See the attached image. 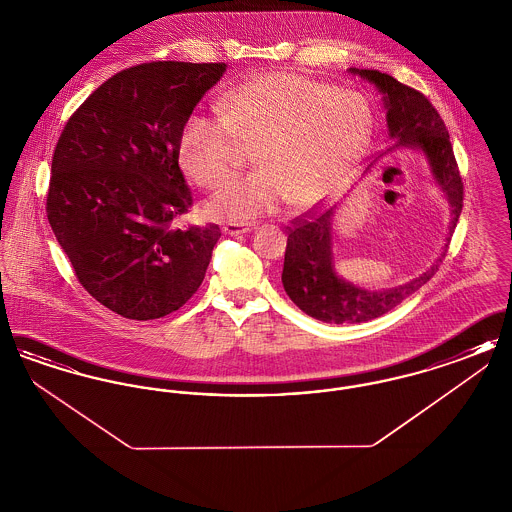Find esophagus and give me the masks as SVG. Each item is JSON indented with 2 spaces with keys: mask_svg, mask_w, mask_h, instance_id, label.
Listing matches in <instances>:
<instances>
[{
  "mask_svg": "<svg viewBox=\"0 0 512 512\" xmlns=\"http://www.w3.org/2000/svg\"><path fill=\"white\" fill-rule=\"evenodd\" d=\"M253 230H257L255 224L230 222V224H224V226H222V232H224L226 236H240V234H249V232H253Z\"/></svg>",
  "mask_w": 512,
  "mask_h": 512,
  "instance_id": "obj_1",
  "label": "esophagus"
}]
</instances>
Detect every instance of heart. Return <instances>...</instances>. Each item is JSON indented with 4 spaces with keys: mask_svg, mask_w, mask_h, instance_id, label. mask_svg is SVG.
<instances>
[{
    "mask_svg": "<svg viewBox=\"0 0 512 512\" xmlns=\"http://www.w3.org/2000/svg\"><path fill=\"white\" fill-rule=\"evenodd\" d=\"M222 115L192 111L178 136V163L197 186L230 184L257 149L263 171L205 205L217 220H249L282 203L313 211L340 194L372 134L366 99L295 73L255 74L222 98Z\"/></svg>",
    "mask_w": 512,
    "mask_h": 512,
    "instance_id": "heart-1",
    "label": "heart"
}]
</instances>
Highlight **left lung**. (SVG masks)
Wrapping results in <instances>:
<instances>
[{"label":"left lung","instance_id":"obj_1","mask_svg":"<svg viewBox=\"0 0 512 512\" xmlns=\"http://www.w3.org/2000/svg\"><path fill=\"white\" fill-rule=\"evenodd\" d=\"M349 73L359 74L384 96L388 132L391 140H397L388 151L409 147L424 153L432 176L451 207V224L447 244L432 267L403 286L374 292L343 280L336 272L332 253L334 209L322 215L305 213L293 220V226H288L282 270L284 290L303 313L330 324H357L382 317L424 286L445 259L447 245L463 211V180L449 132L434 105L390 74L368 69H349Z\"/></svg>","mask_w":512,"mask_h":512}]
</instances>
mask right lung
I'll return each instance as SVG.
<instances>
[{
	"label": "right lung",
	"instance_id": "add662e5",
	"mask_svg": "<svg viewBox=\"0 0 512 512\" xmlns=\"http://www.w3.org/2000/svg\"><path fill=\"white\" fill-rule=\"evenodd\" d=\"M224 71L182 61L130 67L105 80L59 136L51 230L82 288L121 317H167L205 278L220 228L178 226L192 207L178 136Z\"/></svg>",
	"mask_w": 512,
	"mask_h": 512
}]
</instances>
